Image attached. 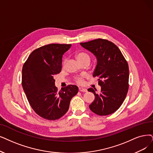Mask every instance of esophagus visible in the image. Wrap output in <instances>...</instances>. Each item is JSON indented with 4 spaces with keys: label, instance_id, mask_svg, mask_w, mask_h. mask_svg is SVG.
<instances>
[{
    "label": "esophagus",
    "instance_id": "1",
    "mask_svg": "<svg viewBox=\"0 0 153 153\" xmlns=\"http://www.w3.org/2000/svg\"><path fill=\"white\" fill-rule=\"evenodd\" d=\"M79 91H82V92H86V91H87L86 88H82V87H80L79 88Z\"/></svg>",
    "mask_w": 153,
    "mask_h": 153
}]
</instances>
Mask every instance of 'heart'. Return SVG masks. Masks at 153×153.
Instances as JSON below:
<instances>
[{
	"label": "heart",
	"instance_id": "1",
	"mask_svg": "<svg viewBox=\"0 0 153 153\" xmlns=\"http://www.w3.org/2000/svg\"><path fill=\"white\" fill-rule=\"evenodd\" d=\"M75 57L80 63L83 62L85 61H90V59L89 54L83 51L77 53L76 54ZM66 62V59H65L63 61V65H65ZM75 81L78 84H82L83 83V78L82 76H78V77H76Z\"/></svg>",
	"mask_w": 153,
	"mask_h": 153
}]
</instances>
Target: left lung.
<instances>
[{"label":"left lung","mask_w":153,"mask_h":153,"mask_svg":"<svg viewBox=\"0 0 153 153\" xmlns=\"http://www.w3.org/2000/svg\"><path fill=\"white\" fill-rule=\"evenodd\" d=\"M80 45L97 58L93 76L99 78L101 87L99 94L92 88L88 89L95 95V100L89 107L99 115L111 114L123 104L129 89V71L127 61L119 48L107 39L99 38L80 42Z\"/></svg>","instance_id":"8db88e82"}]
</instances>
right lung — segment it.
I'll return each instance as SVG.
<instances>
[{"mask_svg":"<svg viewBox=\"0 0 153 153\" xmlns=\"http://www.w3.org/2000/svg\"><path fill=\"white\" fill-rule=\"evenodd\" d=\"M71 46L50 44L36 49L22 66V88L30 107L43 119L54 120L63 117L78 92L76 85L58 91L54 85V75L62 71V56Z\"/></svg>","mask_w":153,"mask_h":153,"instance_id":"right-lung-1","label":"right lung"}]
</instances>
